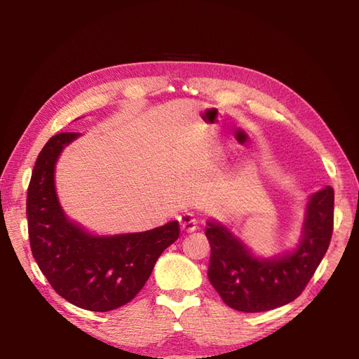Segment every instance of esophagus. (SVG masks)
<instances>
[{"mask_svg": "<svg viewBox=\"0 0 359 359\" xmlns=\"http://www.w3.org/2000/svg\"><path fill=\"white\" fill-rule=\"evenodd\" d=\"M178 222H180V227L182 232H194L196 231V219H194L193 214L186 212L178 217Z\"/></svg>", "mask_w": 359, "mask_h": 359, "instance_id": "1", "label": "esophagus"}]
</instances>
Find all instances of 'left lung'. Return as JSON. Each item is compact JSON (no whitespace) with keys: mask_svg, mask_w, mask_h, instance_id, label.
I'll use <instances>...</instances> for the list:
<instances>
[{"mask_svg":"<svg viewBox=\"0 0 359 359\" xmlns=\"http://www.w3.org/2000/svg\"><path fill=\"white\" fill-rule=\"evenodd\" d=\"M331 186L313 193L298 244L285 253L255 255L222 222L210 219L205 235L211 245L208 278L226 306L244 313L274 310L297 299L327 253L334 220Z\"/></svg>","mask_w":359,"mask_h":359,"instance_id":"obj_1","label":"left lung"}]
</instances>
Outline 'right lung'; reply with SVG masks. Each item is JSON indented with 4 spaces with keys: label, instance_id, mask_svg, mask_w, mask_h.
I'll return each mask as SVG.
<instances>
[{
    "label": "right lung",
    "instance_id": "add662e5",
    "mask_svg": "<svg viewBox=\"0 0 359 359\" xmlns=\"http://www.w3.org/2000/svg\"><path fill=\"white\" fill-rule=\"evenodd\" d=\"M81 133H60L43 147L32 170L27 217L31 252L60 297L91 311H111L132 301L160 255L180 236L177 220L145 232L97 235L69 219L55 187L62 149Z\"/></svg>",
    "mask_w": 359,
    "mask_h": 359
}]
</instances>
